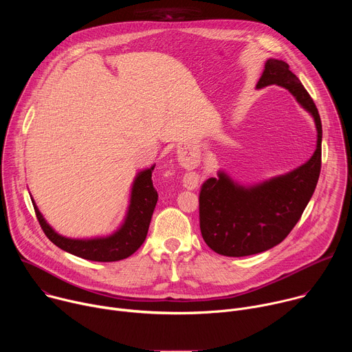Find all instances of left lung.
<instances>
[{"label":"left lung","instance_id":"1","mask_svg":"<svg viewBox=\"0 0 352 352\" xmlns=\"http://www.w3.org/2000/svg\"><path fill=\"white\" fill-rule=\"evenodd\" d=\"M287 89L315 121L318 140L312 157L285 174L242 185L219 171L200 190V231L208 246L224 256H249L278 245L295 227L315 192L322 166V121L312 97L287 63L269 58L256 89Z\"/></svg>","mask_w":352,"mask_h":352}]
</instances>
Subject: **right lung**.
Instances as JSON below:
<instances>
[{"label": "right lung", "instance_id": "1", "mask_svg": "<svg viewBox=\"0 0 352 352\" xmlns=\"http://www.w3.org/2000/svg\"><path fill=\"white\" fill-rule=\"evenodd\" d=\"M155 166L156 164L136 174L131 188L129 205L125 217L120 227L109 235L93 238L64 236L45 221L32 197L37 220L44 234L65 252L86 261L117 262L126 259L135 254L144 242L150 220H152L157 204L159 195L152 181V171L155 170Z\"/></svg>", "mask_w": 352, "mask_h": 352}]
</instances>
